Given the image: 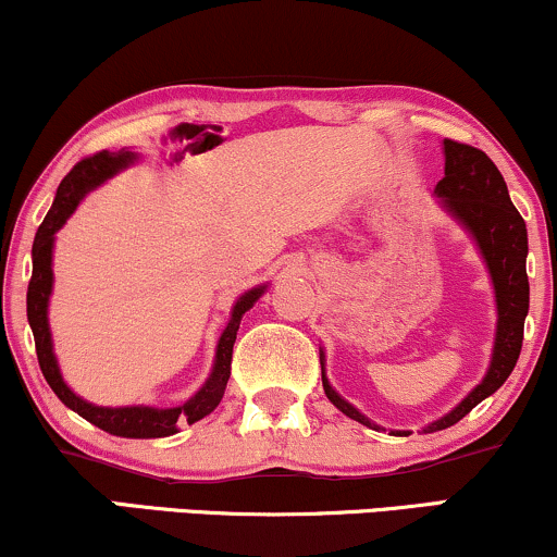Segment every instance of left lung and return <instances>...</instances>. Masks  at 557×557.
I'll return each instance as SVG.
<instances>
[{"mask_svg": "<svg viewBox=\"0 0 557 557\" xmlns=\"http://www.w3.org/2000/svg\"><path fill=\"white\" fill-rule=\"evenodd\" d=\"M445 177L436 182L434 197H440V208L466 228L473 238L478 255H481L485 270H488L491 285L496 298V334L494 349H491L488 370L481 383L468 393L445 417L429 421L421 432L432 434L460 421L466 413L502 388L506 377L511 375L513 364L519 360L524 339V319L530 311V283H527V226L524 218L513 208L509 189L494 161L481 149L457 144L445 138ZM321 355V380L323 393L344 417L360 421V424L380 432V424L364 417L360 408L344 400L331 388L326 377V351ZM391 434L406 436L400 429H391Z\"/></svg>", "mask_w": 557, "mask_h": 557, "instance_id": "obj_1", "label": "left lung"}]
</instances>
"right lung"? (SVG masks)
Wrapping results in <instances>:
<instances>
[{
	"label": "right lung",
	"instance_id": "obj_1",
	"mask_svg": "<svg viewBox=\"0 0 557 557\" xmlns=\"http://www.w3.org/2000/svg\"><path fill=\"white\" fill-rule=\"evenodd\" d=\"M140 159L138 151L121 149V151H100L95 157L84 159L76 164L72 172L63 177V182L55 189V200L48 215L40 223L38 234L33 242V277L27 285V323H30L35 336V351H38L40 370L44 377L51 385V391L61 398V404L87 419L89 424L100 426L102 432H110L115 436H128V440H159V436H172L180 432V424H195V421L206 419L213 408L221 404L223 393H226V383L231 377V355H234V342L238 323H242L244 313L255 308V302L262 298L267 285H257L244 295L231 308V319L223 329L221 339L215 347L213 370L202 388L187 398L182 406L174 408H153V406H97L84 400L82 396L69 388L66 380L61 375L59 360L53 351V336L51 323H48V302H51L53 293V244L55 234L63 228V223L74 215L79 202L87 197L91 189H97L104 182L121 174Z\"/></svg>",
	"mask_w": 557,
	"mask_h": 557
}]
</instances>
